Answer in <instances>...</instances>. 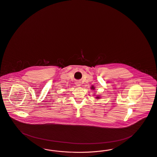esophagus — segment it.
Wrapping results in <instances>:
<instances>
[{"mask_svg": "<svg viewBox=\"0 0 157 157\" xmlns=\"http://www.w3.org/2000/svg\"><path fill=\"white\" fill-rule=\"evenodd\" d=\"M76 85L78 87H79V86H81V82H76Z\"/></svg>", "mask_w": 157, "mask_h": 157, "instance_id": "esophagus-1", "label": "esophagus"}]
</instances>
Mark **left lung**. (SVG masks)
I'll list each match as a JSON object with an SVG mask.
<instances>
[{"mask_svg":"<svg viewBox=\"0 0 157 157\" xmlns=\"http://www.w3.org/2000/svg\"><path fill=\"white\" fill-rule=\"evenodd\" d=\"M91 90H95V88H94V86H92ZM95 98H96V99H100V97H99V96H98V95H97V97H95Z\"/></svg>","mask_w":157,"mask_h":157,"instance_id":"left-lung-1","label":"left lung"}]
</instances>
